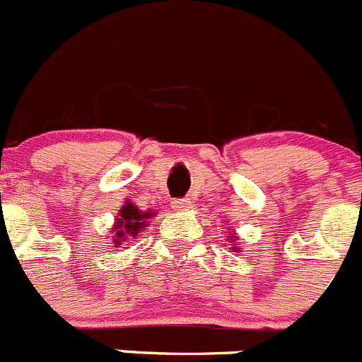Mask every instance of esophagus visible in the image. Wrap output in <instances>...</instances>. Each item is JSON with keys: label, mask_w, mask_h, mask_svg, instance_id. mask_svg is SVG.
Returning a JSON list of instances; mask_svg holds the SVG:
<instances>
[{"label": "esophagus", "mask_w": 362, "mask_h": 362, "mask_svg": "<svg viewBox=\"0 0 362 362\" xmlns=\"http://www.w3.org/2000/svg\"><path fill=\"white\" fill-rule=\"evenodd\" d=\"M171 204H173L175 211H187V209H191L192 202L189 198H178V200H173Z\"/></svg>", "instance_id": "34e87169"}]
</instances>
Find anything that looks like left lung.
I'll return each instance as SVG.
<instances>
[{"mask_svg":"<svg viewBox=\"0 0 362 362\" xmlns=\"http://www.w3.org/2000/svg\"><path fill=\"white\" fill-rule=\"evenodd\" d=\"M228 238H230V239H232V234H228ZM232 250H234V252H239V250H238V248H235V246H232Z\"/></svg>","mask_w":362,"mask_h":362,"instance_id":"1","label":"left lung"}]
</instances>
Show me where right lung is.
<instances>
[{"label":"right lung","mask_w":362,"mask_h":362,"mask_svg":"<svg viewBox=\"0 0 362 362\" xmlns=\"http://www.w3.org/2000/svg\"><path fill=\"white\" fill-rule=\"evenodd\" d=\"M151 216H153L151 211L141 212L132 202H127V204L121 207V211L117 212L116 225H114L112 228L114 246L119 248V245H123L124 241H130L135 235H139L141 232L144 230V227L148 225L146 221Z\"/></svg>","instance_id":"add662e5"}]
</instances>
